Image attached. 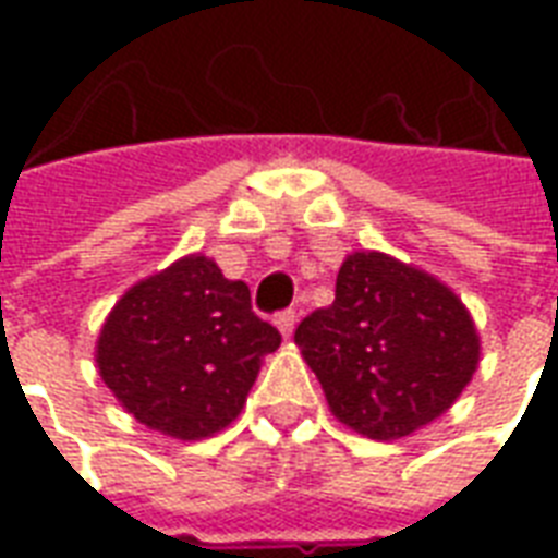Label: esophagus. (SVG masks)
<instances>
[{
    "mask_svg": "<svg viewBox=\"0 0 558 558\" xmlns=\"http://www.w3.org/2000/svg\"><path fill=\"white\" fill-rule=\"evenodd\" d=\"M275 326L280 328L283 338H290L292 328H295V311H280V314L275 316Z\"/></svg>",
    "mask_w": 558,
    "mask_h": 558,
    "instance_id": "esophagus-1",
    "label": "esophagus"
}]
</instances>
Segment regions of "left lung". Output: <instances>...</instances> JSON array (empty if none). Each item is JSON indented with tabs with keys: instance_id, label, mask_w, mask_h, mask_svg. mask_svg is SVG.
<instances>
[{
	"instance_id": "obj_1",
	"label": "left lung",
	"mask_w": 558,
	"mask_h": 558,
	"mask_svg": "<svg viewBox=\"0 0 558 558\" xmlns=\"http://www.w3.org/2000/svg\"><path fill=\"white\" fill-rule=\"evenodd\" d=\"M331 412L371 439L439 418L478 367V335L454 292L386 254H352L335 302L295 328Z\"/></svg>"
}]
</instances>
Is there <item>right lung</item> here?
<instances>
[{
  "label": "right lung",
  "instance_id": "1",
  "mask_svg": "<svg viewBox=\"0 0 558 558\" xmlns=\"http://www.w3.org/2000/svg\"><path fill=\"white\" fill-rule=\"evenodd\" d=\"M280 331L251 307L244 280L184 256L119 299L98 340V371L131 415L175 439H203L244 407Z\"/></svg>",
  "mask_w": 558,
  "mask_h": 558
}]
</instances>
